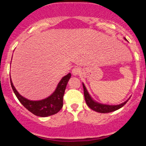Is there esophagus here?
Returning a JSON list of instances; mask_svg holds the SVG:
<instances>
[{
  "label": "esophagus",
  "mask_w": 146,
  "mask_h": 146,
  "mask_svg": "<svg viewBox=\"0 0 146 146\" xmlns=\"http://www.w3.org/2000/svg\"><path fill=\"white\" fill-rule=\"evenodd\" d=\"M81 72V69L79 67H74V69H72V74L73 75H78Z\"/></svg>",
  "instance_id": "obj_1"
}]
</instances>
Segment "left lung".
Listing matches in <instances>:
<instances>
[{"label":"left lung","mask_w":146,"mask_h":146,"mask_svg":"<svg viewBox=\"0 0 146 146\" xmlns=\"http://www.w3.org/2000/svg\"><path fill=\"white\" fill-rule=\"evenodd\" d=\"M82 86H83V90H84V96L85 99H86V104H87L88 106L91 108V110H93L94 111L98 112V113H107L115 111L117 110L122 108L128 102V100H127V101L124 102L121 104H118V105H106V104H99V103L96 102H94L92 98L91 97V96L89 95L88 91L86 90V88L84 86V84H82Z\"/></svg>","instance_id":"1"}]
</instances>
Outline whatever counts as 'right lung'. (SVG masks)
Here are the masks:
<instances>
[{
	"label": "right lung",
	"mask_w": 146,
	"mask_h": 146,
	"mask_svg": "<svg viewBox=\"0 0 146 146\" xmlns=\"http://www.w3.org/2000/svg\"><path fill=\"white\" fill-rule=\"evenodd\" d=\"M70 77V73L64 76L59 82L57 88L55 89L53 94L49 97L40 101H31L22 96L17 91L15 86H13L11 79L10 82L13 91L23 106L35 115L39 117H47L56 114L61 110L63 107V99H64L65 89Z\"/></svg>",
	"instance_id": "1"
}]
</instances>
